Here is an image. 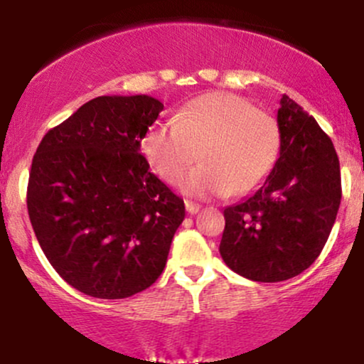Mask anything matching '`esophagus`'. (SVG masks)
<instances>
[{
    "instance_id": "obj_1",
    "label": "esophagus",
    "mask_w": 364,
    "mask_h": 364,
    "mask_svg": "<svg viewBox=\"0 0 364 364\" xmlns=\"http://www.w3.org/2000/svg\"><path fill=\"white\" fill-rule=\"evenodd\" d=\"M185 205H186V212H188V214L195 215V214H198V212H200V205H198V203L188 202V200H186Z\"/></svg>"
}]
</instances>
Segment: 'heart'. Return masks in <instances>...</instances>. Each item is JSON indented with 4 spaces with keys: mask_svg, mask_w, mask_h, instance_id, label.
Wrapping results in <instances>:
<instances>
[{
    "mask_svg": "<svg viewBox=\"0 0 364 364\" xmlns=\"http://www.w3.org/2000/svg\"><path fill=\"white\" fill-rule=\"evenodd\" d=\"M277 121L269 112L228 92L195 97L171 121L147 129L140 150L162 181L178 185L193 164L185 191L198 198L246 193L265 179L279 154Z\"/></svg>",
    "mask_w": 364,
    "mask_h": 364,
    "instance_id": "obj_1",
    "label": "heart"
}]
</instances>
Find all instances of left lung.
<instances>
[{"instance_id": "left-lung-1", "label": "left lung", "mask_w": 364, "mask_h": 364, "mask_svg": "<svg viewBox=\"0 0 364 364\" xmlns=\"http://www.w3.org/2000/svg\"><path fill=\"white\" fill-rule=\"evenodd\" d=\"M281 150L263 185L224 210L219 252L225 265L257 282L306 270L327 243L341 205V168L332 140L286 94L277 111Z\"/></svg>"}]
</instances>
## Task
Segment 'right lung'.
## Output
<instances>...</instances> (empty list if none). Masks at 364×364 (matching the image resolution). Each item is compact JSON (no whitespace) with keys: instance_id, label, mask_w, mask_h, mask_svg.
<instances>
[{"instance_id":"right-lung-1","label":"right lung","mask_w":364,"mask_h":364,"mask_svg":"<svg viewBox=\"0 0 364 364\" xmlns=\"http://www.w3.org/2000/svg\"><path fill=\"white\" fill-rule=\"evenodd\" d=\"M162 109L150 95L95 97L49 129L32 159L27 208L36 237L83 294L129 298L164 270L185 202L140 154Z\"/></svg>"}]
</instances>
